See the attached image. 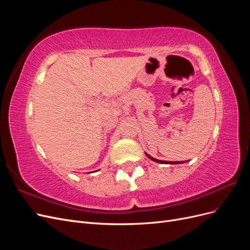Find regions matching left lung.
<instances>
[{
	"label": "left lung",
	"mask_w": 250,
	"mask_h": 250,
	"mask_svg": "<svg viewBox=\"0 0 250 250\" xmlns=\"http://www.w3.org/2000/svg\"><path fill=\"white\" fill-rule=\"evenodd\" d=\"M146 155L150 158L151 161H153V162H156V163H160V164H170V165H172V164H184V163H187L188 161H186V162H166V161H160V160H156V158H154V157H152V156H150L149 154H147L146 153Z\"/></svg>",
	"instance_id": "obj_1"
}]
</instances>
